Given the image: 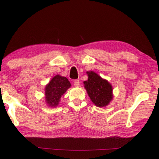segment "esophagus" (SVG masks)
I'll return each instance as SVG.
<instances>
[{"instance_id":"1","label":"esophagus","mask_w":159,"mask_h":159,"mask_svg":"<svg viewBox=\"0 0 159 159\" xmlns=\"http://www.w3.org/2000/svg\"><path fill=\"white\" fill-rule=\"evenodd\" d=\"M74 86H76V87H79V86L80 85L79 80H75L74 81Z\"/></svg>"}]
</instances>
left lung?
I'll list each match as a JSON object with an SVG mask.
<instances>
[{"mask_svg": "<svg viewBox=\"0 0 159 159\" xmlns=\"http://www.w3.org/2000/svg\"><path fill=\"white\" fill-rule=\"evenodd\" d=\"M87 74L88 79L83 83L91 101L98 107L107 106L113 99L111 85L95 72L87 71Z\"/></svg>", "mask_w": 159, "mask_h": 159, "instance_id": "obj_1", "label": "left lung"}]
</instances>
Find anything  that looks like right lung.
I'll use <instances>...</instances> for the list:
<instances>
[{
	"instance_id": "add662e5",
	"label": "right lung",
	"mask_w": 159,
	"mask_h": 159,
	"mask_svg": "<svg viewBox=\"0 0 159 159\" xmlns=\"http://www.w3.org/2000/svg\"><path fill=\"white\" fill-rule=\"evenodd\" d=\"M71 83L66 77L56 75L45 88V102L48 107H55L59 104L61 97L71 87Z\"/></svg>"
}]
</instances>
